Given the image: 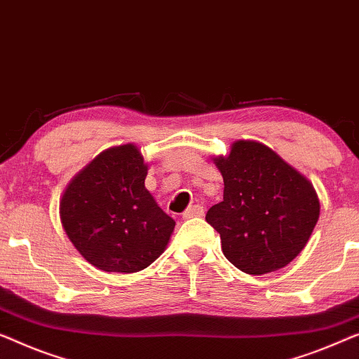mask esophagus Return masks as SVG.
<instances>
[{"label": "esophagus", "mask_w": 359, "mask_h": 359, "mask_svg": "<svg viewBox=\"0 0 359 359\" xmlns=\"http://www.w3.org/2000/svg\"><path fill=\"white\" fill-rule=\"evenodd\" d=\"M204 215V207L196 204V205H191L188 210L183 214V218H194V217H202Z\"/></svg>", "instance_id": "1"}]
</instances>
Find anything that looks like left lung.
<instances>
[{
    "instance_id": "obj_1",
    "label": "left lung",
    "mask_w": 359,
    "mask_h": 359,
    "mask_svg": "<svg viewBox=\"0 0 359 359\" xmlns=\"http://www.w3.org/2000/svg\"><path fill=\"white\" fill-rule=\"evenodd\" d=\"M223 176V201L205 220L220 233L233 266L262 275L288 266L309 241L319 220L314 186L299 171L256 141L233 142L214 158Z\"/></svg>"
}]
</instances>
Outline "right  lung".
I'll list each match as a JSON object with an SVG mask.
<instances>
[{
	"label": "right lung",
	"instance_id": "obj_1",
	"mask_svg": "<svg viewBox=\"0 0 359 359\" xmlns=\"http://www.w3.org/2000/svg\"><path fill=\"white\" fill-rule=\"evenodd\" d=\"M147 170L136 145L124 144L103 150L66 186L61 223L97 269L139 272L167 249L175 220L145 189Z\"/></svg>",
	"mask_w": 359,
	"mask_h": 359
}]
</instances>
